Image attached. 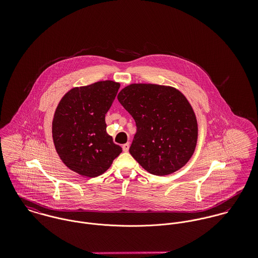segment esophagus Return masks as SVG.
Instances as JSON below:
<instances>
[{"label":"esophagus","instance_id":"obj_1","mask_svg":"<svg viewBox=\"0 0 258 258\" xmlns=\"http://www.w3.org/2000/svg\"><path fill=\"white\" fill-rule=\"evenodd\" d=\"M129 147H130V144H129V143H126V144L122 145V149H123V151H124V152H128Z\"/></svg>","mask_w":258,"mask_h":258}]
</instances>
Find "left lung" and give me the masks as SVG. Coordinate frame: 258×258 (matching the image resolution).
Wrapping results in <instances>:
<instances>
[{
	"mask_svg": "<svg viewBox=\"0 0 258 258\" xmlns=\"http://www.w3.org/2000/svg\"><path fill=\"white\" fill-rule=\"evenodd\" d=\"M118 101L136 122L131 156L150 174L167 176L189 161L198 142V121L190 103L177 88L132 83Z\"/></svg>",
	"mask_w": 258,
	"mask_h": 258,
	"instance_id": "1",
	"label": "left lung"
}]
</instances>
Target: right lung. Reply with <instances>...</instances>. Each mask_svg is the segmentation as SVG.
I'll return each instance as SVG.
<instances>
[{"label": "right lung", "mask_w": 258, "mask_h": 258, "mask_svg": "<svg viewBox=\"0 0 258 258\" xmlns=\"http://www.w3.org/2000/svg\"><path fill=\"white\" fill-rule=\"evenodd\" d=\"M120 83L97 81L77 86L60 99L52 119V139L63 164L80 176L94 178L110 168L122 148L106 133L105 114Z\"/></svg>", "instance_id": "obj_1"}]
</instances>
